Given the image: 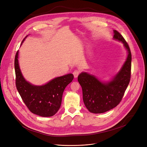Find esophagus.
Here are the masks:
<instances>
[{
	"instance_id": "obj_1",
	"label": "esophagus",
	"mask_w": 147,
	"mask_h": 147,
	"mask_svg": "<svg viewBox=\"0 0 147 147\" xmlns=\"http://www.w3.org/2000/svg\"><path fill=\"white\" fill-rule=\"evenodd\" d=\"M80 72H81V71L80 70H78V69H76V70H75L74 71H73V75H74V77H78V76L79 75V74L80 73Z\"/></svg>"
}]
</instances>
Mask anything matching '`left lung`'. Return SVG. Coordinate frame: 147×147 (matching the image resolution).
I'll list each match as a JSON object with an SVG mask.
<instances>
[{
    "instance_id": "1",
    "label": "left lung",
    "mask_w": 147,
    "mask_h": 147,
    "mask_svg": "<svg viewBox=\"0 0 147 147\" xmlns=\"http://www.w3.org/2000/svg\"><path fill=\"white\" fill-rule=\"evenodd\" d=\"M114 38L121 42L128 51L127 60L120 71L107 83L101 82L87 73H82L78 76L84 103L90 113H103L115 107L121 102L130 82L132 58L129 47L118 31L114 30Z\"/></svg>"
}]
</instances>
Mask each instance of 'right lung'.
<instances>
[{
    "label": "right lung",
    "mask_w": 147,
    "mask_h": 147,
    "mask_svg": "<svg viewBox=\"0 0 147 147\" xmlns=\"http://www.w3.org/2000/svg\"><path fill=\"white\" fill-rule=\"evenodd\" d=\"M18 53L19 51L15 58L16 86L22 99L32 113L42 117L54 115L60 107L63 91L72 82L73 74L56 77L43 86L32 85L22 76L18 63Z\"/></svg>",
    "instance_id": "right-lung-1"
}]
</instances>
